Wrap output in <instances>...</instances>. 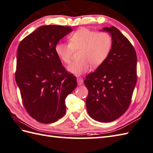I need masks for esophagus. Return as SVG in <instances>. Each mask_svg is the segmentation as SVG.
I'll return each mask as SVG.
<instances>
[{
    "mask_svg": "<svg viewBox=\"0 0 153 153\" xmlns=\"http://www.w3.org/2000/svg\"><path fill=\"white\" fill-rule=\"evenodd\" d=\"M77 83L79 85H82V84H83V79H82V77L77 78Z\"/></svg>",
    "mask_w": 153,
    "mask_h": 153,
    "instance_id": "obj_1",
    "label": "esophagus"
}]
</instances>
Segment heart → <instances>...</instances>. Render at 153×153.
Masks as SVG:
<instances>
[{
  "label": "heart",
  "mask_w": 153,
  "mask_h": 153,
  "mask_svg": "<svg viewBox=\"0 0 153 153\" xmlns=\"http://www.w3.org/2000/svg\"><path fill=\"white\" fill-rule=\"evenodd\" d=\"M69 44L57 43L56 53L65 64L71 62L73 51L80 50L81 61L67 67L71 73L79 76L87 73L90 64L94 67L101 65L107 59L112 47L111 36L106 32L96 33L86 28H81L71 35Z\"/></svg>",
  "instance_id": "1"
}]
</instances>
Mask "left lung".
Segmentation results:
<instances>
[{"label":"left lung","instance_id":"left-lung-1","mask_svg":"<svg viewBox=\"0 0 153 153\" xmlns=\"http://www.w3.org/2000/svg\"><path fill=\"white\" fill-rule=\"evenodd\" d=\"M112 37L107 59L94 73L86 76L88 114L101 123L114 121L130 106L137 82V55L130 42L114 27H104Z\"/></svg>","mask_w":153,"mask_h":153}]
</instances>
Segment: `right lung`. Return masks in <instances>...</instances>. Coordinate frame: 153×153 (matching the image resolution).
I'll list each match as a JSON object with an SVG mask.
<instances>
[{
    "label": "right lung",
    "instance_id": "add662e5",
    "mask_svg": "<svg viewBox=\"0 0 153 153\" xmlns=\"http://www.w3.org/2000/svg\"><path fill=\"white\" fill-rule=\"evenodd\" d=\"M73 31L70 27L43 25L19 43L16 81L23 104L34 119L53 123L65 114V98L76 88V79L66 71L56 46Z\"/></svg>",
    "mask_w": 153,
    "mask_h": 153
}]
</instances>
